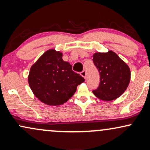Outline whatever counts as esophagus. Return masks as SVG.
I'll list each match as a JSON object with an SVG mask.
<instances>
[{"mask_svg":"<svg viewBox=\"0 0 150 150\" xmlns=\"http://www.w3.org/2000/svg\"><path fill=\"white\" fill-rule=\"evenodd\" d=\"M80 74H81V75H82V77H85V78H86V76H87V72H86L85 70H82V71L80 73Z\"/></svg>","mask_w":150,"mask_h":150,"instance_id":"obj_1","label":"esophagus"}]
</instances>
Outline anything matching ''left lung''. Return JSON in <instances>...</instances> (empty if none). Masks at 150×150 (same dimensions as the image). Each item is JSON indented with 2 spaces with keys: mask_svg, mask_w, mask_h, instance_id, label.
I'll return each instance as SVG.
<instances>
[{
  "mask_svg": "<svg viewBox=\"0 0 150 150\" xmlns=\"http://www.w3.org/2000/svg\"><path fill=\"white\" fill-rule=\"evenodd\" d=\"M93 63L100 75L99 87L92 91L96 97L104 101H111L119 97L127 89L130 80L128 65L113 51L95 53Z\"/></svg>",
  "mask_w": 150,
  "mask_h": 150,
  "instance_id": "left-lung-1",
  "label": "left lung"
}]
</instances>
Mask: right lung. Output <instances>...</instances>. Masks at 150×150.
<instances>
[{
    "mask_svg": "<svg viewBox=\"0 0 150 150\" xmlns=\"http://www.w3.org/2000/svg\"><path fill=\"white\" fill-rule=\"evenodd\" d=\"M62 53L49 50L32 65L28 77L31 89L41 101L51 106L66 102L85 78L63 61Z\"/></svg>",
    "mask_w": 150,
    "mask_h": 150,
    "instance_id": "right-lung-1",
    "label": "right lung"
}]
</instances>
